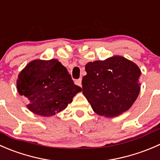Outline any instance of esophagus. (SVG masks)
Masks as SVG:
<instances>
[{
    "instance_id": "34e87169",
    "label": "esophagus",
    "mask_w": 160,
    "mask_h": 160,
    "mask_svg": "<svg viewBox=\"0 0 160 160\" xmlns=\"http://www.w3.org/2000/svg\"><path fill=\"white\" fill-rule=\"evenodd\" d=\"M75 83H76L78 85H79V86L82 87V79H81V78L75 81Z\"/></svg>"
}]
</instances>
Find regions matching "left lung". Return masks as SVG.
<instances>
[{"instance_id": "1", "label": "left lung", "mask_w": 160, "mask_h": 160, "mask_svg": "<svg viewBox=\"0 0 160 160\" xmlns=\"http://www.w3.org/2000/svg\"><path fill=\"white\" fill-rule=\"evenodd\" d=\"M82 78V92L93 111L112 118L131 108L140 92L141 71L121 56L88 62Z\"/></svg>"}]
</instances>
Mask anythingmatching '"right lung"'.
<instances>
[{"label": "right lung", "mask_w": 160, "mask_h": 160, "mask_svg": "<svg viewBox=\"0 0 160 160\" xmlns=\"http://www.w3.org/2000/svg\"><path fill=\"white\" fill-rule=\"evenodd\" d=\"M17 89L29 100L32 113L50 117L64 110L82 88L75 85L67 68L57 59L34 60L22 71Z\"/></svg>", "instance_id": "add662e5"}]
</instances>
